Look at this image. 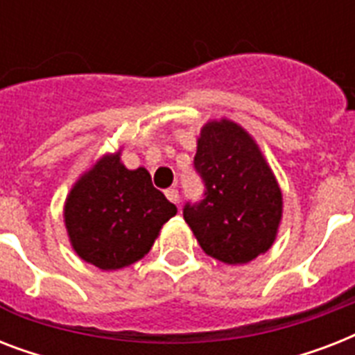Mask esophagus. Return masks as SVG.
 Instances as JSON below:
<instances>
[{
  "mask_svg": "<svg viewBox=\"0 0 355 355\" xmlns=\"http://www.w3.org/2000/svg\"><path fill=\"white\" fill-rule=\"evenodd\" d=\"M166 197L171 200L173 205H177L178 200H180V195H178V189L177 188H169L166 189Z\"/></svg>",
  "mask_w": 355,
  "mask_h": 355,
  "instance_id": "1",
  "label": "esophagus"
}]
</instances>
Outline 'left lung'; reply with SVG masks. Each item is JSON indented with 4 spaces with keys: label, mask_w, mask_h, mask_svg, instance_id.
Masks as SVG:
<instances>
[{
    "label": "left lung",
    "mask_w": 355,
    "mask_h": 355,
    "mask_svg": "<svg viewBox=\"0 0 355 355\" xmlns=\"http://www.w3.org/2000/svg\"><path fill=\"white\" fill-rule=\"evenodd\" d=\"M193 166L205 199L186 202L184 219L200 248L228 265L267 252L280 227L282 191L252 136L230 119L208 121Z\"/></svg>",
    "instance_id": "1"
}]
</instances>
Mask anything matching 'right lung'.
<instances>
[{"mask_svg": "<svg viewBox=\"0 0 355 355\" xmlns=\"http://www.w3.org/2000/svg\"><path fill=\"white\" fill-rule=\"evenodd\" d=\"M175 214L177 206L153 186L149 171H130L116 153L99 158L75 182L64 223L79 258L114 270L144 258Z\"/></svg>", "mask_w": 355, "mask_h": 355, "instance_id": "1", "label": "right lung"}]
</instances>
